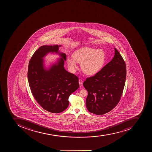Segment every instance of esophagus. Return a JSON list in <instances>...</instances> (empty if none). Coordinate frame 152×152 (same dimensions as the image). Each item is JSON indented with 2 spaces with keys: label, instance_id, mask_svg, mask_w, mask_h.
Here are the masks:
<instances>
[{
  "label": "esophagus",
  "instance_id": "obj_1",
  "mask_svg": "<svg viewBox=\"0 0 152 152\" xmlns=\"http://www.w3.org/2000/svg\"><path fill=\"white\" fill-rule=\"evenodd\" d=\"M79 86H80V87H81V86H83V81L81 79H79Z\"/></svg>",
  "mask_w": 152,
  "mask_h": 152
}]
</instances>
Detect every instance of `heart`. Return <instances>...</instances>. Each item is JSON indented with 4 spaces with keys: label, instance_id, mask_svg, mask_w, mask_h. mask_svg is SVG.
<instances>
[{
    "label": "heart",
    "instance_id": "heart-1",
    "mask_svg": "<svg viewBox=\"0 0 152 152\" xmlns=\"http://www.w3.org/2000/svg\"><path fill=\"white\" fill-rule=\"evenodd\" d=\"M105 59V54L103 50L84 47L75 51L73 53V57L67 58V62L72 71L77 67V63H81L83 71L86 75H93L102 69Z\"/></svg>",
    "mask_w": 152,
    "mask_h": 152
}]
</instances>
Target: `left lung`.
Instances as JSON below:
<instances>
[{"label":"left lung","mask_w":152,"mask_h":152,"mask_svg":"<svg viewBox=\"0 0 152 152\" xmlns=\"http://www.w3.org/2000/svg\"><path fill=\"white\" fill-rule=\"evenodd\" d=\"M111 61L83 85L88 91L86 106L89 112L102 115L114 109L122 96L126 76V63L115 48Z\"/></svg>","instance_id":"1"}]
</instances>
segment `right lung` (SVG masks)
Masks as SVG:
<instances>
[{"label":"right lung","mask_w":152,"mask_h":152,"mask_svg":"<svg viewBox=\"0 0 152 152\" xmlns=\"http://www.w3.org/2000/svg\"><path fill=\"white\" fill-rule=\"evenodd\" d=\"M61 45H42L31 57L28 67V78L31 92L43 109L52 113L64 111L69 105L68 98L79 88L78 78L64 68L65 53L60 52ZM49 53L61 58L48 69L43 58Z\"/></svg>","instance_id":"1"}]
</instances>
